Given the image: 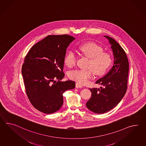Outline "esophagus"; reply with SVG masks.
Listing matches in <instances>:
<instances>
[{
  "label": "esophagus",
  "instance_id": "1",
  "mask_svg": "<svg viewBox=\"0 0 146 146\" xmlns=\"http://www.w3.org/2000/svg\"><path fill=\"white\" fill-rule=\"evenodd\" d=\"M75 86L76 88H82V86H81V84H80L78 83H76V84H75Z\"/></svg>",
  "mask_w": 146,
  "mask_h": 146
}]
</instances>
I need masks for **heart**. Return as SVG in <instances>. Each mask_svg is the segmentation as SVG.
<instances>
[{
	"mask_svg": "<svg viewBox=\"0 0 146 146\" xmlns=\"http://www.w3.org/2000/svg\"><path fill=\"white\" fill-rule=\"evenodd\" d=\"M79 51L89 58L88 69H76L69 72L68 78L80 84H85L93 77L104 74L112 63L110 55L103 52V48L94 42L84 43L78 47ZM77 55L73 50L66 54L64 62L68 67L72 68L76 64Z\"/></svg>",
	"mask_w": 146,
	"mask_h": 146,
	"instance_id": "1",
	"label": "heart"
}]
</instances>
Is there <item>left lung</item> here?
I'll return each instance as SVG.
<instances>
[{
    "label": "left lung",
    "mask_w": 146,
    "mask_h": 146,
    "mask_svg": "<svg viewBox=\"0 0 146 146\" xmlns=\"http://www.w3.org/2000/svg\"><path fill=\"white\" fill-rule=\"evenodd\" d=\"M111 45L114 56L113 65L96 84L100 89H90L92 95L86 106L96 113H104L110 110L120 102L128 88L129 62L124 50L114 40L104 36Z\"/></svg>",
    "instance_id": "1"
}]
</instances>
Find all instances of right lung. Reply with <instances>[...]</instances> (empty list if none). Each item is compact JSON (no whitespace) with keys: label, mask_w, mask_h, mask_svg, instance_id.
I'll use <instances>...</instances> for the list:
<instances>
[{"label":"right lung","mask_w":146,"mask_h":146,"mask_svg":"<svg viewBox=\"0 0 146 146\" xmlns=\"http://www.w3.org/2000/svg\"><path fill=\"white\" fill-rule=\"evenodd\" d=\"M75 39L68 35L47 36L25 56L21 73L26 94L33 106L43 113L58 110L63 103V92L75 86L73 81H60L65 75L66 49Z\"/></svg>","instance_id":"right-lung-1"}]
</instances>
